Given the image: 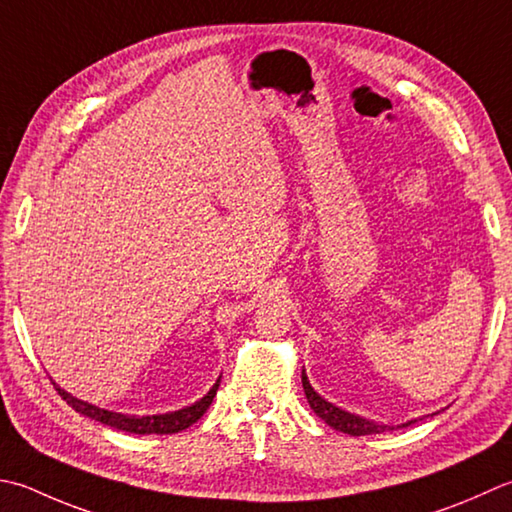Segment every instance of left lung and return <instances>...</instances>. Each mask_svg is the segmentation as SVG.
<instances>
[{"mask_svg":"<svg viewBox=\"0 0 512 512\" xmlns=\"http://www.w3.org/2000/svg\"><path fill=\"white\" fill-rule=\"evenodd\" d=\"M302 384H304V393H306L308 404H310V408L315 410V415L322 417L330 428L339 430V433H346V435H353V437H362V435L384 433V430H393V426L377 424V422H373V419H364V417H359V415L348 413V410L337 408L335 404L326 402V399L319 395V393H315V388L310 386L304 370H302ZM410 424H413V422L402 424V426H410Z\"/></svg>","mask_w":512,"mask_h":512,"instance_id":"obj_1","label":"left lung"}]
</instances>
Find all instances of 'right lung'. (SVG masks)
Listing matches in <instances>:
<instances>
[{"label": "right lung", "instance_id": "right-lung-1", "mask_svg": "<svg viewBox=\"0 0 512 512\" xmlns=\"http://www.w3.org/2000/svg\"><path fill=\"white\" fill-rule=\"evenodd\" d=\"M222 379V377H219ZM219 379L213 384V388L199 399V402L190 404L182 410H175V413H164V415H146V417H137V415H122V413H113V410L99 408L88 402H82V399L73 397L70 393H66L64 388H59L55 382V390L62 395L64 402L68 406H73L77 413H82L95 422H102L110 428L117 430H126V433H135V435H170V433H179V430H186L188 426H193L199 417H202L208 406L213 404V397L217 395L219 388Z\"/></svg>", "mask_w": 512, "mask_h": 512}]
</instances>
